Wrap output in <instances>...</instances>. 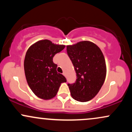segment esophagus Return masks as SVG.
I'll return each instance as SVG.
<instances>
[{"instance_id":"obj_1","label":"esophagus","mask_w":132,"mask_h":132,"mask_svg":"<svg viewBox=\"0 0 132 132\" xmlns=\"http://www.w3.org/2000/svg\"><path fill=\"white\" fill-rule=\"evenodd\" d=\"M63 75H64V76H66V73H65V72H63Z\"/></svg>"}]
</instances>
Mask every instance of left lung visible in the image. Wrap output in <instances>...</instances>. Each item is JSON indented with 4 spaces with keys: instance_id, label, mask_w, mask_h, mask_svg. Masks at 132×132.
I'll list each match as a JSON object with an SVG mask.
<instances>
[{
    "instance_id": "left-lung-1",
    "label": "left lung",
    "mask_w": 132,
    "mask_h": 132,
    "mask_svg": "<svg viewBox=\"0 0 132 132\" xmlns=\"http://www.w3.org/2000/svg\"><path fill=\"white\" fill-rule=\"evenodd\" d=\"M67 53L76 73V81L68 84L72 97L87 102L97 94L106 76L105 61L95 44L83 41L66 46Z\"/></svg>"
}]
</instances>
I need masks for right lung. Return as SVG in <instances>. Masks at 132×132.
Here are the masks:
<instances>
[{
    "label": "right lung",
    "mask_w": 132,
    "mask_h": 132,
    "mask_svg": "<svg viewBox=\"0 0 132 132\" xmlns=\"http://www.w3.org/2000/svg\"><path fill=\"white\" fill-rule=\"evenodd\" d=\"M65 48L48 40H40L27 50L24 60V70L30 88L40 99H51L56 96L61 84L66 79L56 71L53 61L54 56Z\"/></svg>",
    "instance_id": "1"
}]
</instances>
